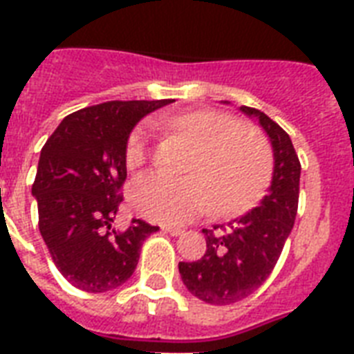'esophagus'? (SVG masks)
Wrapping results in <instances>:
<instances>
[{"label": "esophagus", "instance_id": "1", "mask_svg": "<svg viewBox=\"0 0 354 354\" xmlns=\"http://www.w3.org/2000/svg\"><path fill=\"white\" fill-rule=\"evenodd\" d=\"M161 230H163V232H165V233H169V235H172V236H180V235H183V230H182V227L163 226V227H161Z\"/></svg>", "mask_w": 354, "mask_h": 354}]
</instances>
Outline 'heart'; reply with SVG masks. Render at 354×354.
<instances>
[{
  "instance_id": "1",
  "label": "heart",
  "mask_w": 354,
  "mask_h": 354,
  "mask_svg": "<svg viewBox=\"0 0 354 354\" xmlns=\"http://www.w3.org/2000/svg\"><path fill=\"white\" fill-rule=\"evenodd\" d=\"M165 132L189 143L182 171L169 180L145 174L130 189V204L139 216L161 224H182L200 209L221 218L252 211L272 182V154L263 136L246 122L232 121L216 110H187L160 119ZM147 132L136 128L124 147L128 169L147 161Z\"/></svg>"
}]
</instances>
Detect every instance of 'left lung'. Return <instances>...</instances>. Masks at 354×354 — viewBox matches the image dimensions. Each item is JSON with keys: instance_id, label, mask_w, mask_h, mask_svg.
Returning <instances> with one entry per match:
<instances>
[{"instance_id": "8db88e82", "label": "left lung", "mask_w": 354, "mask_h": 354, "mask_svg": "<svg viewBox=\"0 0 354 354\" xmlns=\"http://www.w3.org/2000/svg\"><path fill=\"white\" fill-rule=\"evenodd\" d=\"M239 110L255 119L268 136L274 172L268 194L257 207L230 222L224 233H215L218 226L202 230L207 242L204 257L178 264L187 290L211 305L241 301L268 279L294 227L299 198L301 165L288 133L255 108Z\"/></svg>"}]
</instances>
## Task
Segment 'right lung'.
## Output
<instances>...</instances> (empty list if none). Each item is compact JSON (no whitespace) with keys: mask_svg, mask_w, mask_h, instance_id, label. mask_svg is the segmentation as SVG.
Listing matches in <instances>:
<instances>
[{"mask_svg":"<svg viewBox=\"0 0 354 354\" xmlns=\"http://www.w3.org/2000/svg\"><path fill=\"white\" fill-rule=\"evenodd\" d=\"M171 104L110 101L64 119L40 152L32 196L38 227L53 263L73 286L106 292L130 279L143 241L160 227L132 218L127 232L112 222L127 180L124 147L145 115Z\"/></svg>","mask_w":354,"mask_h":354,"instance_id":"add662e5","label":"right lung"}]
</instances>
